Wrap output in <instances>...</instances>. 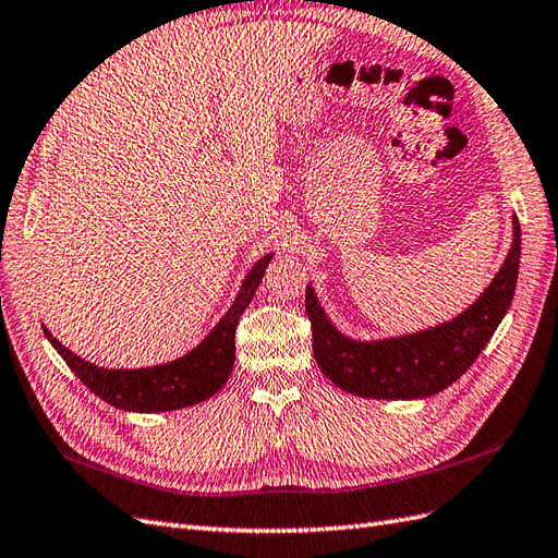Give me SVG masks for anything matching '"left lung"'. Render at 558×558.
Listing matches in <instances>:
<instances>
[{
  "instance_id": "8db88e82",
  "label": "left lung",
  "mask_w": 558,
  "mask_h": 558,
  "mask_svg": "<svg viewBox=\"0 0 558 558\" xmlns=\"http://www.w3.org/2000/svg\"><path fill=\"white\" fill-rule=\"evenodd\" d=\"M511 227V248L490 287L461 315L424 331L357 341L336 329L307 283L305 312L322 374L341 390L372 400H418L452 386L490 343L511 305L521 263V225L515 215Z\"/></svg>"
}]
</instances>
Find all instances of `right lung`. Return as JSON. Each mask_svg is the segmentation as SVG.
Returning <instances> with one entry per match:
<instances>
[{"mask_svg":"<svg viewBox=\"0 0 558 558\" xmlns=\"http://www.w3.org/2000/svg\"><path fill=\"white\" fill-rule=\"evenodd\" d=\"M271 255L275 253L263 255L260 260L251 267L246 279L241 281V289L234 298L232 307H229L225 312V317L213 326V331L203 338L196 348L189 350L186 355L172 362L140 366V369H108V366L92 364L89 360L75 355V352L59 343V338H53L51 331L43 324L45 336L53 345V350L65 360V364L75 372L80 381H83L94 396L116 407V410L140 414L184 410V407H192L213 398L215 392L227 384L236 357V324L243 315V310L253 301L257 287H260Z\"/></svg>","mask_w":558,"mask_h":558,"instance_id":"obj_1","label":"right lung"}]
</instances>
